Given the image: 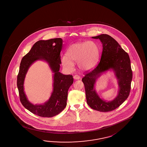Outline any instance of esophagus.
<instances>
[{
	"mask_svg": "<svg viewBox=\"0 0 147 147\" xmlns=\"http://www.w3.org/2000/svg\"><path fill=\"white\" fill-rule=\"evenodd\" d=\"M73 78H74V80H79V79L80 78V76L78 75H75L74 76Z\"/></svg>",
	"mask_w": 147,
	"mask_h": 147,
	"instance_id": "34e87169",
	"label": "esophagus"
}]
</instances>
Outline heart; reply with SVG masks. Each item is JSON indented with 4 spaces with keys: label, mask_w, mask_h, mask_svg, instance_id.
Returning <instances> with one entry per match:
<instances>
[{
    "label": "heart",
    "mask_w": 147,
    "mask_h": 147,
    "mask_svg": "<svg viewBox=\"0 0 147 147\" xmlns=\"http://www.w3.org/2000/svg\"><path fill=\"white\" fill-rule=\"evenodd\" d=\"M66 55L61 58L64 67L72 70L74 67L73 62H78V67L80 70L87 71L97 65L100 49L98 45L93 41L78 42L69 46Z\"/></svg>",
    "instance_id": "b5f03b06"
}]
</instances>
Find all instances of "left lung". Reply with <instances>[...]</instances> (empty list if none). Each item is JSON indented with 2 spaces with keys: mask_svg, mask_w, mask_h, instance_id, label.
Returning <instances> with one entry per match:
<instances>
[{
  "mask_svg": "<svg viewBox=\"0 0 147 147\" xmlns=\"http://www.w3.org/2000/svg\"><path fill=\"white\" fill-rule=\"evenodd\" d=\"M92 38L100 39L102 44V53L97 67L91 72L87 73L82 78L87 103L95 110L109 112L121 105L129 94L133 78L130 58L127 53L110 35L101 34ZM108 70L114 72L119 89L114 100L107 102L99 97L94 87L97 79Z\"/></svg>",
  "mask_w": 147,
  "mask_h": 147,
  "instance_id": "left-lung-1",
  "label": "left lung"
}]
</instances>
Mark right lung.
<instances>
[{
    "instance_id": "right-lung-1",
    "label": "right lung",
    "mask_w": 147,
    "mask_h": 147,
    "mask_svg": "<svg viewBox=\"0 0 147 147\" xmlns=\"http://www.w3.org/2000/svg\"><path fill=\"white\" fill-rule=\"evenodd\" d=\"M63 40L60 38L35 42L31 50L23 57L17 78V86L21 102L32 113L41 117H51L58 115L67 105V92L73 83L71 75L59 72ZM46 61L54 73L53 90L49 100L44 104L33 105L28 100L24 89L25 76L31 65L36 61Z\"/></svg>"
}]
</instances>
